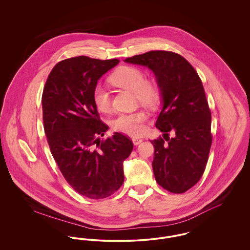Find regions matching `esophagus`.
I'll list each match as a JSON object with an SVG mask.
<instances>
[{
	"mask_svg": "<svg viewBox=\"0 0 250 250\" xmlns=\"http://www.w3.org/2000/svg\"><path fill=\"white\" fill-rule=\"evenodd\" d=\"M132 142L135 144V145H139L140 143H143V139H140V138H133L132 139Z\"/></svg>",
	"mask_w": 250,
	"mask_h": 250,
	"instance_id": "obj_1",
	"label": "esophagus"
}]
</instances>
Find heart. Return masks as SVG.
<instances>
[{
    "label": "heart",
    "instance_id": "heart-1",
    "mask_svg": "<svg viewBox=\"0 0 250 250\" xmlns=\"http://www.w3.org/2000/svg\"><path fill=\"white\" fill-rule=\"evenodd\" d=\"M142 69L125 65L113 72L109 77L110 83L117 87L135 92L137 99L146 107H155L159 99V88L155 82L144 80ZM93 101L98 111L108 113L111 111V99L107 89L102 85H96L93 92ZM148 114L143 109L131 112H122L112 121V127L125 135L138 137L146 130L145 122Z\"/></svg>",
    "mask_w": 250,
    "mask_h": 250
}]
</instances>
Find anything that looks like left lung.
I'll return each mask as SVG.
<instances>
[{"instance_id":"left-lung-1","label":"left lung","mask_w":250,"mask_h":250,"mask_svg":"<svg viewBox=\"0 0 250 250\" xmlns=\"http://www.w3.org/2000/svg\"><path fill=\"white\" fill-rule=\"evenodd\" d=\"M125 62L146 65L155 73L163 98L155 126L164 132V139L151 141L154 174L164 189L184 193L202 178L213 140L202 80L188 60L172 51L151 50Z\"/></svg>"}]
</instances>
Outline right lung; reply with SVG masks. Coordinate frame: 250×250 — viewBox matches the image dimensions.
Here are the masks:
<instances>
[{
    "label": "right lung",
    "mask_w": 250,
    "mask_h": 250,
    "mask_svg": "<svg viewBox=\"0 0 250 250\" xmlns=\"http://www.w3.org/2000/svg\"><path fill=\"white\" fill-rule=\"evenodd\" d=\"M118 59L78 56L62 60L49 73L42 95L44 130L50 152L72 188L89 199L111 196L124 183L123 162L133 150L129 137L108 126L93 101L97 81Z\"/></svg>",
    "instance_id": "right-lung-1"
}]
</instances>
